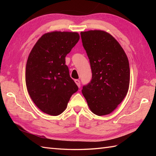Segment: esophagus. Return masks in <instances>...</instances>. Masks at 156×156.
<instances>
[{
  "instance_id": "1",
  "label": "esophagus",
  "mask_w": 156,
  "mask_h": 156,
  "mask_svg": "<svg viewBox=\"0 0 156 156\" xmlns=\"http://www.w3.org/2000/svg\"><path fill=\"white\" fill-rule=\"evenodd\" d=\"M74 82L78 87H80V80H78V79H76V80H74Z\"/></svg>"
}]
</instances>
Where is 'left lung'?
<instances>
[{"label":"left lung","mask_w":156,"mask_h":156,"mask_svg":"<svg viewBox=\"0 0 156 156\" xmlns=\"http://www.w3.org/2000/svg\"><path fill=\"white\" fill-rule=\"evenodd\" d=\"M90 61L92 80L82 90L90 111L98 116L111 113L125 98L129 87L127 56L119 42L102 30L80 33Z\"/></svg>","instance_id":"obj_1"}]
</instances>
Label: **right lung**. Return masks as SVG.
I'll use <instances>...</instances> for the list:
<instances>
[{
	"instance_id": "right-lung-1",
	"label": "right lung",
	"mask_w": 156,
	"mask_h": 156,
	"mask_svg": "<svg viewBox=\"0 0 156 156\" xmlns=\"http://www.w3.org/2000/svg\"><path fill=\"white\" fill-rule=\"evenodd\" d=\"M79 39L77 32L46 33L29 55L25 71L27 91L35 105L46 114L62 113L78 90L69 76L66 56Z\"/></svg>"
}]
</instances>
